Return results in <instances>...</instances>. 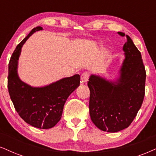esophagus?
Here are the masks:
<instances>
[{"mask_svg": "<svg viewBox=\"0 0 156 156\" xmlns=\"http://www.w3.org/2000/svg\"><path fill=\"white\" fill-rule=\"evenodd\" d=\"M89 79V74L87 72H84L83 74L81 75V82L82 84H86L88 81Z\"/></svg>", "mask_w": 156, "mask_h": 156, "instance_id": "34e87169", "label": "esophagus"}]
</instances>
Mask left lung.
<instances>
[{"mask_svg": "<svg viewBox=\"0 0 156 156\" xmlns=\"http://www.w3.org/2000/svg\"><path fill=\"white\" fill-rule=\"evenodd\" d=\"M122 37L124 32H118ZM123 46L125 58L116 80L91 74L90 115L94 124L102 131L117 132L127 128L143 104L146 73L141 53L131 38Z\"/></svg>", "mask_w": 156, "mask_h": 156, "instance_id": "obj_1", "label": "left lung"}]
</instances>
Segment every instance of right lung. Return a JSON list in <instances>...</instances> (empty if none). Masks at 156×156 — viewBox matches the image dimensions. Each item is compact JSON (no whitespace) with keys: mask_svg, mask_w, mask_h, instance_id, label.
<instances>
[{"mask_svg":"<svg viewBox=\"0 0 156 156\" xmlns=\"http://www.w3.org/2000/svg\"><path fill=\"white\" fill-rule=\"evenodd\" d=\"M41 27L34 28L16 46L9 64L8 88L15 109L23 120L39 129L53 127L60 121L67 98L80 86V76L75 74L43 86L25 83L18 74V61L22 48L28 38Z\"/></svg>","mask_w":156,"mask_h":156,"instance_id":"1","label":"right lung"}]
</instances>
